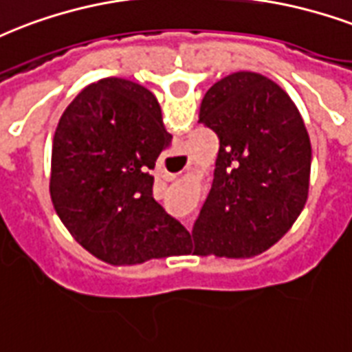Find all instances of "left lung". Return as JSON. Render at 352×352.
<instances>
[{
  "label": "left lung",
  "mask_w": 352,
  "mask_h": 352,
  "mask_svg": "<svg viewBox=\"0 0 352 352\" xmlns=\"http://www.w3.org/2000/svg\"><path fill=\"white\" fill-rule=\"evenodd\" d=\"M199 122L219 138L214 182L192 230L194 254L253 258L283 238L308 199L312 146L277 82L236 72L208 88Z\"/></svg>",
  "instance_id": "left-lung-1"
}]
</instances>
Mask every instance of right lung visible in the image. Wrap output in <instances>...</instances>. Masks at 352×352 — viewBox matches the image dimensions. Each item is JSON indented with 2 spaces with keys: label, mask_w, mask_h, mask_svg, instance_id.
Masks as SVG:
<instances>
[{
  "label": "right lung",
  "mask_w": 352,
  "mask_h": 352,
  "mask_svg": "<svg viewBox=\"0 0 352 352\" xmlns=\"http://www.w3.org/2000/svg\"><path fill=\"white\" fill-rule=\"evenodd\" d=\"M171 134L157 98L107 77L82 88L53 134L50 194L75 241L112 265L186 251L188 232L153 199V175Z\"/></svg>",
  "instance_id": "1"
}]
</instances>
